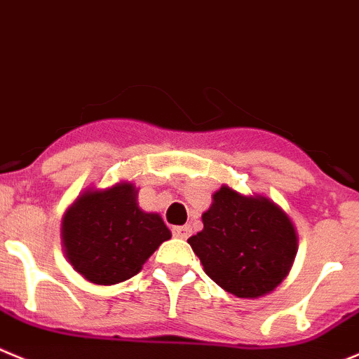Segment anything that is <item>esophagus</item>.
I'll return each mask as SVG.
<instances>
[{"instance_id": "34e87169", "label": "esophagus", "mask_w": 359, "mask_h": 359, "mask_svg": "<svg viewBox=\"0 0 359 359\" xmlns=\"http://www.w3.org/2000/svg\"><path fill=\"white\" fill-rule=\"evenodd\" d=\"M172 233L175 237H180V239H187L191 236V226L182 225V226H173Z\"/></svg>"}]
</instances>
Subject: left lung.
<instances>
[{
    "label": "left lung",
    "instance_id": "left-lung-1",
    "mask_svg": "<svg viewBox=\"0 0 359 359\" xmlns=\"http://www.w3.org/2000/svg\"><path fill=\"white\" fill-rule=\"evenodd\" d=\"M203 212V230L187 243L207 276L237 297H260L289 274L296 230L283 210L264 196H243L223 186Z\"/></svg>",
    "mask_w": 359,
    "mask_h": 359
}]
</instances>
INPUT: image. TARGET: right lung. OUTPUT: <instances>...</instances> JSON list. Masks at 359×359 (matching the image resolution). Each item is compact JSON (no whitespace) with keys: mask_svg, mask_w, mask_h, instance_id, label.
<instances>
[{"mask_svg":"<svg viewBox=\"0 0 359 359\" xmlns=\"http://www.w3.org/2000/svg\"><path fill=\"white\" fill-rule=\"evenodd\" d=\"M172 237L159 214L143 212L133 184L88 191L65 212V255L97 285H115L138 274L154 251Z\"/></svg>","mask_w":359,"mask_h":359,"instance_id":"right-lung-1","label":"right lung"}]
</instances>
